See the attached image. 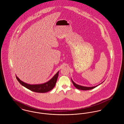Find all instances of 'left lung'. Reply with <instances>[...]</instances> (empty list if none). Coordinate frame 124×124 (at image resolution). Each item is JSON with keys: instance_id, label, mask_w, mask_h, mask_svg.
I'll use <instances>...</instances> for the list:
<instances>
[{"instance_id": "1", "label": "left lung", "mask_w": 124, "mask_h": 124, "mask_svg": "<svg viewBox=\"0 0 124 124\" xmlns=\"http://www.w3.org/2000/svg\"><path fill=\"white\" fill-rule=\"evenodd\" d=\"M71 82L73 85L78 89H79V90H91V89H93L95 87H96L97 86H94V87H85V86H81V85H78L77 84H76L75 83H74L73 82V81L71 79Z\"/></svg>"}]
</instances>
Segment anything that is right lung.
<instances>
[{"label":"right lung","mask_w":124,"mask_h":124,"mask_svg":"<svg viewBox=\"0 0 124 124\" xmlns=\"http://www.w3.org/2000/svg\"><path fill=\"white\" fill-rule=\"evenodd\" d=\"M59 75V71L53 76L52 79H51L48 82L44 83L43 84L40 85H29L24 83L16 76V78L18 80V82L23 86L27 88L31 91L36 92L43 93L48 92L54 87L56 83L57 80V78Z\"/></svg>","instance_id":"1"}]
</instances>
